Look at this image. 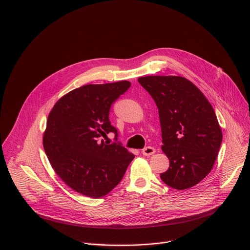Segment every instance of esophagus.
<instances>
[{"label": "esophagus", "instance_id": "34e87169", "mask_svg": "<svg viewBox=\"0 0 250 250\" xmlns=\"http://www.w3.org/2000/svg\"><path fill=\"white\" fill-rule=\"evenodd\" d=\"M155 153V148L152 146H146V148L142 149V154L146 156H150Z\"/></svg>", "mask_w": 250, "mask_h": 250}]
</instances>
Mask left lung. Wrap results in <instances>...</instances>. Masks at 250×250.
<instances>
[{"label":"left lung","mask_w":250,"mask_h":250,"mask_svg":"<svg viewBox=\"0 0 250 250\" xmlns=\"http://www.w3.org/2000/svg\"><path fill=\"white\" fill-rule=\"evenodd\" d=\"M159 113L162 150L169 168L160 174L171 188L186 190L200 183L217 160L223 133L211 104L189 80L180 76L137 79Z\"/></svg>","instance_id":"left-lung-1"}]
</instances>
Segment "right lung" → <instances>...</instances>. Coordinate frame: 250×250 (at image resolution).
Wrapping results in <instances>:
<instances>
[{"instance_id": "add662e5", "label": "right lung", "mask_w": 250, "mask_h": 250, "mask_svg": "<svg viewBox=\"0 0 250 250\" xmlns=\"http://www.w3.org/2000/svg\"><path fill=\"white\" fill-rule=\"evenodd\" d=\"M128 81L90 84L63 96L54 104L43 135L48 160L74 191L91 198L110 193L123 179L134 155L118 141L109 114L113 103L130 87ZM115 133L116 142L99 137Z\"/></svg>"}]
</instances>
